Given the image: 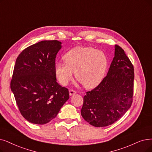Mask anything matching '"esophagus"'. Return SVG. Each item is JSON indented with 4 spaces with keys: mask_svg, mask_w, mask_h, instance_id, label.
<instances>
[{
    "mask_svg": "<svg viewBox=\"0 0 152 152\" xmlns=\"http://www.w3.org/2000/svg\"><path fill=\"white\" fill-rule=\"evenodd\" d=\"M76 93H77L76 91H75V90H69V95H70V96L75 94Z\"/></svg>",
    "mask_w": 152,
    "mask_h": 152,
    "instance_id": "obj_1",
    "label": "esophagus"
}]
</instances>
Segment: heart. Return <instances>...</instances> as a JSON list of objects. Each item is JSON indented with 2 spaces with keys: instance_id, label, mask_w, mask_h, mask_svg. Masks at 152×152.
<instances>
[{
  "instance_id": "b5f03b06",
  "label": "heart",
  "mask_w": 152,
  "mask_h": 152,
  "mask_svg": "<svg viewBox=\"0 0 152 152\" xmlns=\"http://www.w3.org/2000/svg\"><path fill=\"white\" fill-rule=\"evenodd\" d=\"M66 62H58L55 65L56 74L62 86H67L75 77L84 87H96L104 78L108 66V58L102 50L91 47L77 46L64 56Z\"/></svg>"
}]
</instances>
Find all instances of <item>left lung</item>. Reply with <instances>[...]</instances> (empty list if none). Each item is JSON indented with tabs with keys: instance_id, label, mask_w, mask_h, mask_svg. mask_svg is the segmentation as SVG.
Wrapping results in <instances>:
<instances>
[{
	"instance_id": "left-lung-1",
	"label": "left lung",
	"mask_w": 152,
	"mask_h": 152,
	"mask_svg": "<svg viewBox=\"0 0 152 152\" xmlns=\"http://www.w3.org/2000/svg\"><path fill=\"white\" fill-rule=\"evenodd\" d=\"M134 69L120 46L107 75L98 86L83 96L81 115L91 125L103 127L117 122L130 108L133 102Z\"/></svg>"
}]
</instances>
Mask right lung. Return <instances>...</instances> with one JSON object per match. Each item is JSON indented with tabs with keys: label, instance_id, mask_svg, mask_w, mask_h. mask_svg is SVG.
<instances>
[{
	"label": "right lung",
	"instance_id": "right-lung-1",
	"mask_svg": "<svg viewBox=\"0 0 152 152\" xmlns=\"http://www.w3.org/2000/svg\"><path fill=\"white\" fill-rule=\"evenodd\" d=\"M61 44L56 40L39 42L16 59L10 88L20 113L30 123H48L69 99V90L57 82L55 72Z\"/></svg>",
	"mask_w": 152,
	"mask_h": 152
}]
</instances>
